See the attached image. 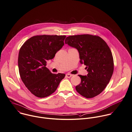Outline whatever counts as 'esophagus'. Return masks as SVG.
Returning <instances> with one entry per match:
<instances>
[{"label":"esophagus","instance_id":"1","mask_svg":"<svg viewBox=\"0 0 132 132\" xmlns=\"http://www.w3.org/2000/svg\"><path fill=\"white\" fill-rule=\"evenodd\" d=\"M72 76V74H69V73H67V74H66V77H68V78H70Z\"/></svg>","mask_w":132,"mask_h":132}]
</instances>
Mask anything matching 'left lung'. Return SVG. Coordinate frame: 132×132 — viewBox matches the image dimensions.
I'll return each instance as SVG.
<instances>
[{"label":"left lung","mask_w":132,"mask_h":132,"mask_svg":"<svg viewBox=\"0 0 132 132\" xmlns=\"http://www.w3.org/2000/svg\"><path fill=\"white\" fill-rule=\"evenodd\" d=\"M65 43L78 50L80 62L87 66L88 72L87 76L78 75L81 82L75 87L77 92L87 98L98 95L109 83L113 72L109 46L99 36L89 34L69 36Z\"/></svg>","instance_id":"1"}]
</instances>
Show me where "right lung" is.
Returning <instances> with one entry per match:
<instances>
[{"label": "right lung", "mask_w": 132, "mask_h": 132, "mask_svg": "<svg viewBox=\"0 0 132 132\" xmlns=\"http://www.w3.org/2000/svg\"><path fill=\"white\" fill-rule=\"evenodd\" d=\"M65 36L39 35L27 40L21 46L18 58L22 80L30 92L43 98L53 93L65 75L53 74L46 67L64 45Z\"/></svg>", "instance_id": "right-lung-1"}]
</instances>
